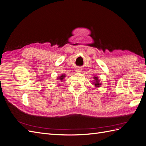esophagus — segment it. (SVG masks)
Listing matches in <instances>:
<instances>
[{"label":"esophagus","mask_w":146,"mask_h":146,"mask_svg":"<svg viewBox=\"0 0 146 146\" xmlns=\"http://www.w3.org/2000/svg\"><path fill=\"white\" fill-rule=\"evenodd\" d=\"M82 69H80V68H77V69H76V72H78V73H80V72H82Z\"/></svg>","instance_id":"34e87169"}]
</instances>
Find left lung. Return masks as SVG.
<instances>
[{
    "instance_id": "8db88e82",
    "label": "left lung",
    "mask_w": 146,
    "mask_h": 146,
    "mask_svg": "<svg viewBox=\"0 0 146 146\" xmlns=\"http://www.w3.org/2000/svg\"><path fill=\"white\" fill-rule=\"evenodd\" d=\"M94 82H92V84H94V86L96 87V88H97V87H99L100 85H101V83H100L99 82V79H98V77H96V76H94Z\"/></svg>"
}]
</instances>
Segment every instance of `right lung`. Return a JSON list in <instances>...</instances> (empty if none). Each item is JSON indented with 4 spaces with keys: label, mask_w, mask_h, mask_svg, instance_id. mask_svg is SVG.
<instances>
[{
    "label": "right lung",
    "mask_w": 146,
    "mask_h": 146,
    "mask_svg": "<svg viewBox=\"0 0 146 146\" xmlns=\"http://www.w3.org/2000/svg\"><path fill=\"white\" fill-rule=\"evenodd\" d=\"M65 77H66L65 74H62L61 76H60V77H58V78H57V80H60V81H63Z\"/></svg>",
    "instance_id": "right-lung-1"
}]
</instances>
